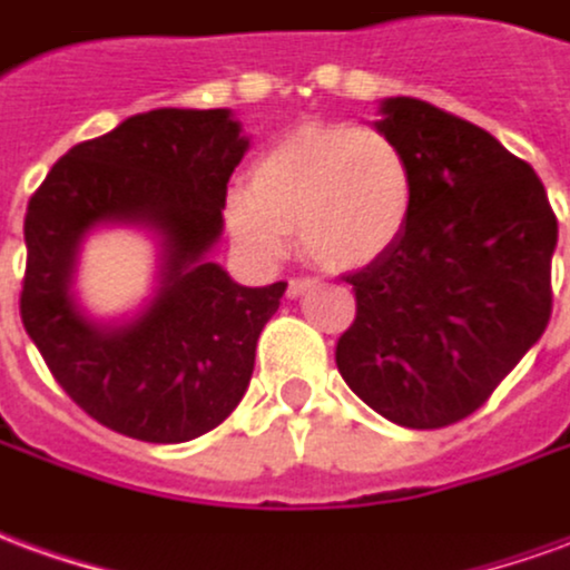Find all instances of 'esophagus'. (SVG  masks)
Listing matches in <instances>:
<instances>
[{"mask_svg":"<svg viewBox=\"0 0 570 570\" xmlns=\"http://www.w3.org/2000/svg\"><path fill=\"white\" fill-rule=\"evenodd\" d=\"M312 286H314L312 277H293V281H289V286H286V293L296 298V296H302L305 289H312Z\"/></svg>","mask_w":570,"mask_h":570,"instance_id":"34e87169","label":"esophagus"}]
</instances>
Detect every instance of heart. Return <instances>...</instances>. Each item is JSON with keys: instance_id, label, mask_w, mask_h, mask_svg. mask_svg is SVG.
<instances>
[{"instance_id": "1", "label": "heart", "mask_w": 570, "mask_h": 570, "mask_svg": "<svg viewBox=\"0 0 570 570\" xmlns=\"http://www.w3.org/2000/svg\"><path fill=\"white\" fill-rule=\"evenodd\" d=\"M413 197V169L395 138L352 122H308L253 163L249 190L225 200V222L258 258L284 256L296 230L314 265L354 272L397 244Z\"/></svg>"}]
</instances>
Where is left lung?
Instances as JSON below:
<instances>
[{
    "instance_id": "8db88e82",
    "label": "left lung",
    "mask_w": 570,
    "mask_h": 570,
    "mask_svg": "<svg viewBox=\"0 0 570 570\" xmlns=\"http://www.w3.org/2000/svg\"><path fill=\"white\" fill-rule=\"evenodd\" d=\"M416 197L397 244L345 274L354 321L336 367L407 429H444L491 397L552 314L559 222L543 181L491 132L420 98L382 101Z\"/></svg>"
}]
</instances>
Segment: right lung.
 I'll return each instance as SVG.
<instances>
[{
    "instance_id": "obj_1",
    "label": "right lung",
    "mask_w": 570,
    "mask_h": 570,
    "mask_svg": "<svg viewBox=\"0 0 570 570\" xmlns=\"http://www.w3.org/2000/svg\"><path fill=\"white\" fill-rule=\"evenodd\" d=\"M246 147L230 110L163 107L70 147L27 203L23 330L70 401L119 435L200 438L249 385L258 333L286 284L240 286L206 258ZM101 220L164 234L161 289L117 331L89 325L69 296L78 244Z\"/></svg>"
}]
</instances>
